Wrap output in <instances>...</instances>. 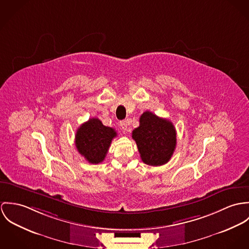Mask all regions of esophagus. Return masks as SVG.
I'll use <instances>...</instances> for the list:
<instances>
[{"label": "esophagus", "mask_w": 249, "mask_h": 249, "mask_svg": "<svg viewBox=\"0 0 249 249\" xmlns=\"http://www.w3.org/2000/svg\"><path fill=\"white\" fill-rule=\"evenodd\" d=\"M128 122L127 121H121L120 122V124H119V126H120V128L125 132V131H127V129H128Z\"/></svg>", "instance_id": "1"}]
</instances>
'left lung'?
Wrapping results in <instances>:
<instances>
[{"instance_id": "obj_1", "label": "left lung", "mask_w": 249, "mask_h": 249, "mask_svg": "<svg viewBox=\"0 0 249 249\" xmlns=\"http://www.w3.org/2000/svg\"><path fill=\"white\" fill-rule=\"evenodd\" d=\"M132 135L142 161L148 165L165 164L176 149L177 133L173 123L151 111L141 114L139 127L133 131Z\"/></svg>"}]
</instances>
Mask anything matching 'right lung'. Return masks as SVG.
Returning a JSON list of instances; mask_svg holds the SVG:
<instances>
[{
    "label": "right lung",
    "mask_w": 249,
    "mask_h": 249,
    "mask_svg": "<svg viewBox=\"0 0 249 249\" xmlns=\"http://www.w3.org/2000/svg\"><path fill=\"white\" fill-rule=\"evenodd\" d=\"M115 137L114 129L104 126L98 118H89L78 128L75 146L89 163L98 164L105 160L111 140Z\"/></svg>",
    "instance_id": "obj_1"
}]
</instances>
